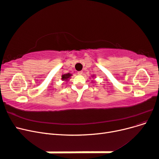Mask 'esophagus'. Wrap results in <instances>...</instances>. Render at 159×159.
Masks as SVG:
<instances>
[{"label":"esophagus","instance_id":"1","mask_svg":"<svg viewBox=\"0 0 159 159\" xmlns=\"http://www.w3.org/2000/svg\"><path fill=\"white\" fill-rule=\"evenodd\" d=\"M78 75H82L83 74V71H80L78 72Z\"/></svg>","mask_w":159,"mask_h":159}]
</instances>
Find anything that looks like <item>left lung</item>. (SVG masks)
<instances>
[{
	"mask_svg": "<svg viewBox=\"0 0 159 159\" xmlns=\"http://www.w3.org/2000/svg\"><path fill=\"white\" fill-rule=\"evenodd\" d=\"M92 77H93V78H94V75H92Z\"/></svg>",
	"mask_w": 159,
	"mask_h": 159,
	"instance_id": "left-lung-1",
	"label": "left lung"
}]
</instances>
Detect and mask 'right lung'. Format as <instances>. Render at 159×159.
<instances>
[{"mask_svg":"<svg viewBox=\"0 0 159 159\" xmlns=\"http://www.w3.org/2000/svg\"><path fill=\"white\" fill-rule=\"evenodd\" d=\"M71 75H72V74H70V73H68V74H65L61 75V80L65 81H68V80L70 79V77Z\"/></svg>","mask_w":159,"mask_h":159,"instance_id":"1","label":"right lung"}]
</instances>
